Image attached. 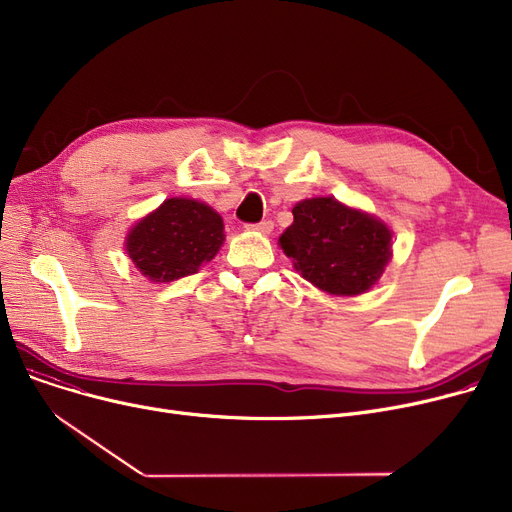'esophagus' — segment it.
<instances>
[{"mask_svg": "<svg viewBox=\"0 0 512 512\" xmlns=\"http://www.w3.org/2000/svg\"><path fill=\"white\" fill-rule=\"evenodd\" d=\"M247 228H249V230H257V232H261V234H270V232L274 230V222H272V220H263V222H259V224H249Z\"/></svg>", "mask_w": 512, "mask_h": 512, "instance_id": "34e87169", "label": "esophagus"}]
</instances>
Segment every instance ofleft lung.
<instances>
[{"instance_id": "1", "label": "left lung", "mask_w": 512, "mask_h": 512, "mask_svg": "<svg viewBox=\"0 0 512 512\" xmlns=\"http://www.w3.org/2000/svg\"><path fill=\"white\" fill-rule=\"evenodd\" d=\"M294 222L280 236L297 272L330 294L367 292L390 259V230L332 197L294 205Z\"/></svg>"}]
</instances>
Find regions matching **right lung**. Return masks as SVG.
<instances>
[{
    "instance_id": "1",
    "label": "right lung",
    "mask_w": 512,
    "mask_h": 512,
    "mask_svg": "<svg viewBox=\"0 0 512 512\" xmlns=\"http://www.w3.org/2000/svg\"><path fill=\"white\" fill-rule=\"evenodd\" d=\"M222 242L224 222L211 207L193 199H168L130 230L126 251L145 278L172 282L195 274Z\"/></svg>"
}]
</instances>
